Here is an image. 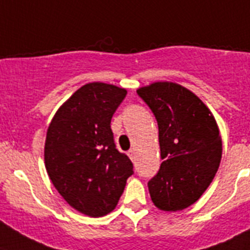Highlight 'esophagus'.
<instances>
[{
	"label": "esophagus",
	"mask_w": 250,
	"mask_h": 250,
	"mask_svg": "<svg viewBox=\"0 0 250 250\" xmlns=\"http://www.w3.org/2000/svg\"><path fill=\"white\" fill-rule=\"evenodd\" d=\"M127 155H128L129 159H131L132 161L135 160V157H136V152H135V150H129L128 152H127Z\"/></svg>",
	"instance_id": "34e87169"
}]
</instances>
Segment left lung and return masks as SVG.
Instances as JSON below:
<instances>
[{
	"label": "left lung",
	"instance_id": "obj_1",
	"mask_svg": "<svg viewBox=\"0 0 250 250\" xmlns=\"http://www.w3.org/2000/svg\"><path fill=\"white\" fill-rule=\"evenodd\" d=\"M159 125L161 163L147 183L151 200L163 211H180L208 188L220 167L219 125L206 104L184 86L157 81L137 89Z\"/></svg>",
	"mask_w": 250,
	"mask_h": 250
}]
</instances>
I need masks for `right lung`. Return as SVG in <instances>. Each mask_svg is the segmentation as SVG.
I'll use <instances>...</instances> for the list:
<instances>
[{"label":"right lung","instance_id":"1","mask_svg":"<svg viewBox=\"0 0 250 250\" xmlns=\"http://www.w3.org/2000/svg\"><path fill=\"white\" fill-rule=\"evenodd\" d=\"M127 90L104 83L81 86L58 108L44 145L50 180L71 207L90 217L115 208L133 165L115 148L110 121Z\"/></svg>","mask_w":250,"mask_h":250}]
</instances>
